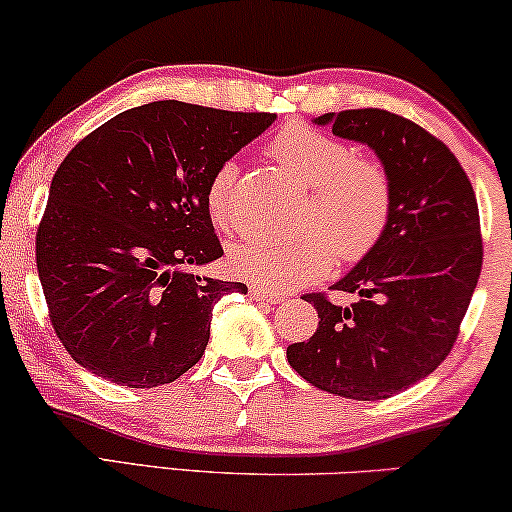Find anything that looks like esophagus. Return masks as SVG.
<instances>
[{"mask_svg":"<svg viewBox=\"0 0 512 512\" xmlns=\"http://www.w3.org/2000/svg\"><path fill=\"white\" fill-rule=\"evenodd\" d=\"M249 293H251V298H256V300H263V303H279V300H284V296L282 293H275V291H270V289H263V286H258V284H251L249 286Z\"/></svg>","mask_w":512,"mask_h":512,"instance_id":"esophagus-1","label":"esophagus"}]
</instances>
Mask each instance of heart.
Segmentation results:
<instances>
[{"mask_svg":"<svg viewBox=\"0 0 512 512\" xmlns=\"http://www.w3.org/2000/svg\"><path fill=\"white\" fill-rule=\"evenodd\" d=\"M270 153L286 172L312 188L300 240L247 237L233 244L228 265L237 277L272 291H291L340 261H359L380 242L391 216L389 174L375 160L356 158L352 146L310 125L291 123L272 137ZM237 165L223 163L207 184L209 216L226 226L233 216Z\"/></svg>","mask_w":512,"mask_h":512,"instance_id":"heart-1","label":"heart"}]
</instances>
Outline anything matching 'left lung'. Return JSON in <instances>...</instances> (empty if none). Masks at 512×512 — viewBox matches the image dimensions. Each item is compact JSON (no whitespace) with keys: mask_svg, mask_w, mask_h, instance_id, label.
Segmentation results:
<instances>
[{"mask_svg":"<svg viewBox=\"0 0 512 512\" xmlns=\"http://www.w3.org/2000/svg\"><path fill=\"white\" fill-rule=\"evenodd\" d=\"M314 125L375 151L389 174L391 216L380 242L333 284L356 303L305 296L319 328L286 347V359L312 387L380 401L429 377L457 340L482 268L478 200L454 153L408 118L349 109Z\"/></svg>","mask_w":512,"mask_h":512,"instance_id":"obj_1","label":"left lung"}]
</instances>
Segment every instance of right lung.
I'll return each instance as SVG.
<instances>
[{
  "label": "right lung",
  "instance_id": "add662e5",
  "mask_svg": "<svg viewBox=\"0 0 512 512\" xmlns=\"http://www.w3.org/2000/svg\"><path fill=\"white\" fill-rule=\"evenodd\" d=\"M275 118L151 102L67 153L37 230V270L51 324L79 366L149 389L200 361L214 305L247 293L184 270L223 256L207 184Z\"/></svg>",
  "mask_w": 512,
  "mask_h": 512
}]
</instances>
